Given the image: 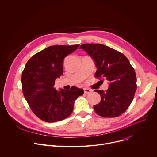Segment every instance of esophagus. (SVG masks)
I'll return each instance as SVG.
<instances>
[{
	"label": "esophagus",
	"instance_id": "obj_1",
	"mask_svg": "<svg viewBox=\"0 0 157 157\" xmlns=\"http://www.w3.org/2000/svg\"><path fill=\"white\" fill-rule=\"evenodd\" d=\"M84 93H86V94H89V93H91L93 91L91 90V89H90L84 88Z\"/></svg>",
	"mask_w": 157,
	"mask_h": 157
}]
</instances>
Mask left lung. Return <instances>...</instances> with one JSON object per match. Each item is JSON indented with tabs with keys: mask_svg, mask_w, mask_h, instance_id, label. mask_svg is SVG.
I'll use <instances>...</instances> for the list:
<instances>
[{
	"mask_svg": "<svg viewBox=\"0 0 157 157\" xmlns=\"http://www.w3.org/2000/svg\"><path fill=\"white\" fill-rule=\"evenodd\" d=\"M79 49H83L93 58L97 68L95 77L109 82L105 91L95 90L101 98L100 102L94 105L95 112L103 117L121 116L130 105L137 89L136 72L128 59L122 53L102 44H82Z\"/></svg>",
	"mask_w": 157,
	"mask_h": 157,
	"instance_id": "1",
	"label": "left lung"
}]
</instances>
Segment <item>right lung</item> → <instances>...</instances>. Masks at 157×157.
<instances>
[{
	"label": "right lung",
	"mask_w": 157,
	"mask_h": 157,
	"mask_svg": "<svg viewBox=\"0 0 157 157\" xmlns=\"http://www.w3.org/2000/svg\"><path fill=\"white\" fill-rule=\"evenodd\" d=\"M75 45H54L34 55L22 72L24 97L33 113L40 119L55 122L64 119L73 112L75 101L84 91L72 86L69 91L54 87L55 79L63 74L64 58L78 49Z\"/></svg>",
	"instance_id": "obj_1"
}]
</instances>
